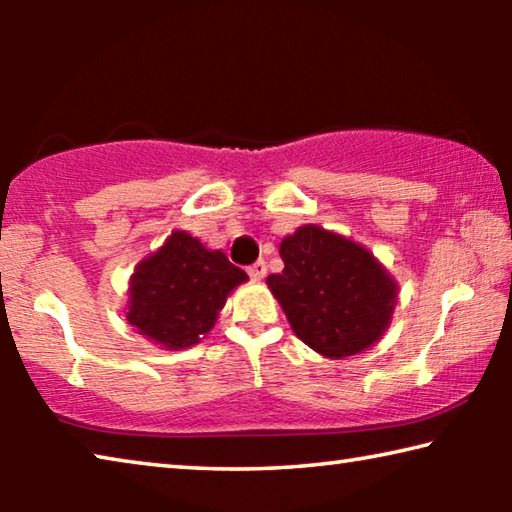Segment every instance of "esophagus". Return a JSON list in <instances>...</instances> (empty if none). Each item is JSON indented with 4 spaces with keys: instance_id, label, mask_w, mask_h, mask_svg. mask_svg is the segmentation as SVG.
Returning <instances> with one entry per match:
<instances>
[{
    "instance_id": "1",
    "label": "esophagus",
    "mask_w": 512,
    "mask_h": 512,
    "mask_svg": "<svg viewBox=\"0 0 512 512\" xmlns=\"http://www.w3.org/2000/svg\"><path fill=\"white\" fill-rule=\"evenodd\" d=\"M248 275L253 277V280H262V277L266 275V262H264V259H259V262H255L253 266H248Z\"/></svg>"
}]
</instances>
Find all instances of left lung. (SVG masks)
<instances>
[{"label":"left lung","mask_w":512,"mask_h":512,"mask_svg":"<svg viewBox=\"0 0 512 512\" xmlns=\"http://www.w3.org/2000/svg\"><path fill=\"white\" fill-rule=\"evenodd\" d=\"M282 273L268 289L302 343L327 359L368 350L391 325L397 282L377 257L320 225H300L280 244Z\"/></svg>","instance_id":"left-lung-1"}]
</instances>
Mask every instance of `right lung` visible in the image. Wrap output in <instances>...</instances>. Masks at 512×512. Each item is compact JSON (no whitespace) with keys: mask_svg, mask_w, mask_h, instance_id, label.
I'll return each mask as SVG.
<instances>
[{"mask_svg":"<svg viewBox=\"0 0 512 512\" xmlns=\"http://www.w3.org/2000/svg\"><path fill=\"white\" fill-rule=\"evenodd\" d=\"M248 275L221 250L185 230L137 264L128 287V325L164 350L192 348L214 327L225 300Z\"/></svg>","mask_w":512,"mask_h":512,"instance_id":"right-lung-1","label":"right lung"}]
</instances>
